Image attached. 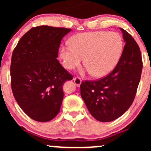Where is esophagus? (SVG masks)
Masks as SVG:
<instances>
[{
  "mask_svg": "<svg viewBox=\"0 0 151 151\" xmlns=\"http://www.w3.org/2000/svg\"><path fill=\"white\" fill-rule=\"evenodd\" d=\"M73 80H74V83H75V85H77V87L80 86V84H81V83H82V80H81V78H80V77H74Z\"/></svg>",
  "mask_w": 151,
  "mask_h": 151,
  "instance_id": "1",
  "label": "esophagus"
}]
</instances>
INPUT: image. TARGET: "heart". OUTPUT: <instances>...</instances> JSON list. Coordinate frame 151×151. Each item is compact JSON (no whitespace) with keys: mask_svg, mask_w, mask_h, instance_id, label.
<instances>
[{"mask_svg":"<svg viewBox=\"0 0 151 151\" xmlns=\"http://www.w3.org/2000/svg\"><path fill=\"white\" fill-rule=\"evenodd\" d=\"M123 40L115 32L79 33L68 41V47L59 50L63 66L71 70L83 63L96 77L107 75L116 66L123 50Z\"/></svg>","mask_w":151,"mask_h":151,"instance_id":"obj_1","label":"heart"}]
</instances>
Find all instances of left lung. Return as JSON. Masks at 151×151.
I'll return each mask as SVG.
<instances>
[{"mask_svg": "<svg viewBox=\"0 0 151 151\" xmlns=\"http://www.w3.org/2000/svg\"><path fill=\"white\" fill-rule=\"evenodd\" d=\"M126 45L116 66L99 80H85L80 94L90 113L97 121L109 122L129 109L140 81L142 60L140 50L134 38L123 29Z\"/></svg>", "mask_w": 151, "mask_h": 151, "instance_id": "left-lung-1", "label": "left lung"}]
</instances>
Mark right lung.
I'll use <instances>...</instances> for the list:
<instances>
[{
	"label": "right lung",
	"instance_id": "1",
	"mask_svg": "<svg viewBox=\"0 0 151 151\" xmlns=\"http://www.w3.org/2000/svg\"><path fill=\"white\" fill-rule=\"evenodd\" d=\"M70 31L47 25L32 28L12 53V93L21 109L34 121L47 122L58 114L63 83L73 79L57 60L60 42Z\"/></svg>",
	"mask_w": 151,
	"mask_h": 151
}]
</instances>
